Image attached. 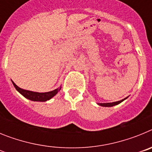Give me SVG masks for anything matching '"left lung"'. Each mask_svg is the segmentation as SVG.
<instances>
[{"label": "left lung", "instance_id": "1", "mask_svg": "<svg viewBox=\"0 0 152 152\" xmlns=\"http://www.w3.org/2000/svg\"><path fill=\"white\" fill-rule=\"evenodd\" d=\"M127 97H126L125 99H123V100H119V101H116V102H113V103H98L97 104L98 105L101 106V107H113V106H116V105H118V104H119L120 103H122V102L123 101V100H125Z\"/></svg>", "mask_w": 152, "mask_h": 152}]
</instances>
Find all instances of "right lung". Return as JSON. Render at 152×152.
Segmentation results:
<instances>
[{"instance_id":"1","label":"right lung","mask_w":152,"mask_h":152,"mask_svg":"<svg viewBox=\"0 0 152 152\" xmlns=\"http://www.w3.org/2000/svg\"><path fill=\"white\" fill-rule=\"evenodd\" d=\"M14 88H16L19 93H20L21 94L24 96V97L27 98L29 100H33V101H40V102H44L47 101V100H50L51 98H52L55 95L58 94V92L61 90V87L59 88L54 90V91H49V92H45V93H39V92H33V91H26V90L22 89V88H19L18 86L16 85L15 83L13 82L12 80Z\"/></svg>"}]
</instances>
